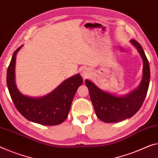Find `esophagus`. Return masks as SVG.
Segmentation results:
<instances>
[{
	"instance_id": "34e87169",
	"label": "esophagus",
	"mask_w": 158,
	"mask_h": 158,
	"mask_svg": "<svg viewBox=\"0 0 158 158\" xmlns=\"http://www.w3.org/2000/svg\"><path fill=\"white\" fill-rule=\"evenodd\" d=\"M82 76H83L84 77H87V75H88V72L87 71L86 69H84L83 71H82Z\"/></svg>"
}]
</instances>
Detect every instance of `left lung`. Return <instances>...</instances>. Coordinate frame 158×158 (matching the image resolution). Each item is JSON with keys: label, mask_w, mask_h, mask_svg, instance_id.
<instances>
[{"label": "left lung", "mask_w": 158, "mask_h": 158, "mask_svg": "<svg viewBox=\"0 0 158 158\" xmlns=\"http://www.w3.org/2000/svg\"><path fill=\"white\" fill-rule=\"evenodd\" d=\"M131 42L137 48L143 60V76L137 89L125 97L118 98L105 93L89 81H85L96 115L106 123H114L130 118L141 107L148 89L150 71L148 60L137 41Z\"/></svg>", "instance_id": "8db88e82"}]
</instances>
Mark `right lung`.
<instances>
[{
	"instance_id": "add662e5",
	"label": "right lung",
	"mask_w": 158,
	"mask_h": 158,
	"mask_svg": "<svg viewBox=\"0 0 158 158\" xmlns=\"http://www.w3.org/2000/svg\"><path fill=\"white\" fill-rule=\"evenodd\" d=\"M21 47L14 52L7 71V85L12 100L18 111L27 120L42 125H59L68 117L73 99L82 83V78L79 74L73 76L43 98H33L23 95L15 83L16 54Z\"/></svg>"
}]
</instances>
